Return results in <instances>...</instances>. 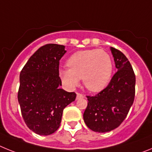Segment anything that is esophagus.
<instances>
[{
    "label": "esophagus",
    "instance_id": "1",
    "mask_svg": "<svg viewBox=\"0 0 152 152\" xmlns=\"http://www.w3.org/2000/svg\"><path fill=\"white\" fill-rule=\"evenodd\" d=\"M84 96L81 94H77V96H76V99L79 100V99H81V98H84Z\"/></svg>",
    "mask_w": 152,
    "mask_h": 152
}]
</instances>
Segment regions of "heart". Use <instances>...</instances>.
<instances>
[{
    "label": "heart",
    "mask_w": 152,
    "mask_h": 152,
    "mask_svg": "<svg viewBox=\"0 0 152 152\" xmlns=\"http://www.w3.org/2000/svg\"><path fill=\"white\" fill-rule=\"evenodd\" d=\"M67 64L69 68L59 69L63 84L72 89L82 78L84 86L93 92H99L108 85L113 71L110 56L100 49L75 52L70 56Z\"/></svg>",
    "instance_id": "b5f03b06"
}]
</instances>
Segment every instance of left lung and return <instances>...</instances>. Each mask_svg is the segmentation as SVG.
Segmentation results:
<instances>
[{
	"mask_svg": "<svg viewBox=\"0 0 152 152\" xmlns=\"http://www.w3.org/2000/svg\"><path fill=\"white\" fill-rule=\"evenodd\" d=\"M117 72L105 89L88 97L84 120L89 129L107 132L117 128L126 119L135 98V76L123 52L110 47Z\"/></svg>",
	"mask_w": 152,
	"mask_h": 152,
	"instance_id": "1",
	"label": "left lung"
}]
</instances>
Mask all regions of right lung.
Here are the masks:
<instances>
[{
  "instance_id": "obj_1",
  "label": "right lung",
  "mask_w": 152,
  "mask_h": 152,
  "mask_svg": "<svg viewBox=\"0 0 152 152\" xmlns=\"http://www.w3.org/2000/svg\"><path fill=\"white\" fill-rule=\"evenodd\" d=\"M65 46L47 44L29 58L20 75L18 102L23 118L30 130L41 135L59 128L64 109L75 101V92L61 89L59 61Z\"/></svg>"
}]
</instances>
